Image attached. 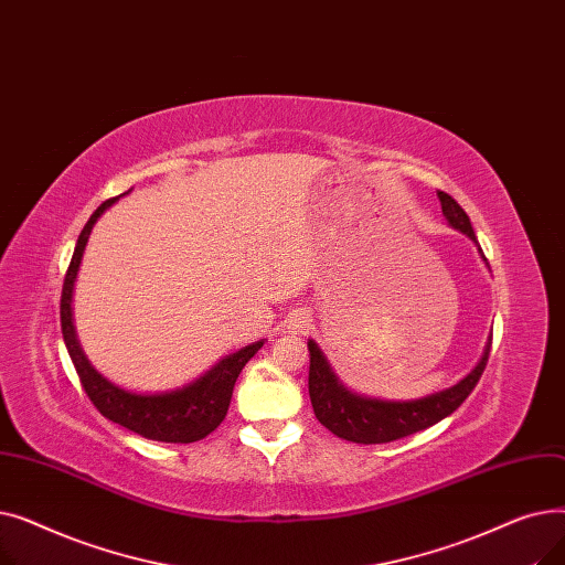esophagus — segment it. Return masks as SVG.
Here are the masks:
<instances>
[{
	"label": "esophagus",
	"mask_w": 565,
	"mask_h": 565,
	"mask_svg": "<svg viewBox=\"0 0 565 565\" xmlns=\"http://www.w3.org/2000/svg\"><path fill=\"white\" fill-rule=\"evenodd\" d=\"M309 316L307 313H292L290 318H288V330L290 332H295V334H300V332H305L307 328H309Z\"/></svg>",
	"instance_id": "esophagus-1"
}]
</instances>
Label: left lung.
<instances>
[{
	"label": "left lung",
	"mask_w": 565,
	"mask_h": 565,
	"mask_svg": "<svg viewBox=\"0 0 565 565\" xmlns=\"http://www.w3.org/2000/svg\"><path fill=\"white\" fill-rule=\"evenodd\" d=\"M437 196L441 201L444 220L449 222L451 228L465 233L469 241L479 247L471 222L458 205V201L451 199L447 192H437ZM479 254L488 265V258L483 256L481 247H479ZM307 345L311 354L309 396H311L316 419L324 428L332 430L337 437L354 444L394 441L412 433L430 428L441 419H447L449 414H454L465 403L471 390L477 387L490 354V339H488L479 364L473 366L462 380L451 384V387L433 392L422 398L390 401V398H375V396L352 392L339 380V375L334 373L330 360L324 358L320 345L313 339H309Z\"/></svg>",
	"instance_id": "1"
}]
</instances>
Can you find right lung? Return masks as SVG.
<instances>
[{"label":"right lung","mask_w":565,"mask_h":565,"mask_svg":"<svg viewBox=\"0 0 565 565\" xmlns=\"http://www.w3.org/2000/svg\"><path fill=\"white\" fill-rule=\"evenodd\" d=\"M130 192L132 190L98 205V211L88 217L86 226L77 237L73 260H71V267L64 279V290H62V334H64V343L68 348L71 360L75 364V371L82 380V387L86 396L92 398V403L98 407L103 417L146 439L190 444V441L203 439L205 435H211L224 422L231 405L235 380L245 369V364L263 348L265 339H258L249 345L237 348L235 352L224 354L220 362H215L211 369L203 371L199 377L167 392L126 390L121 384L105 377L92 362H88V358L79 345L75 322H73L75 281H77L88 235H92L96 222L118 199Z\"/></svg>","instance_id":"add662e5"}]
</instances>
